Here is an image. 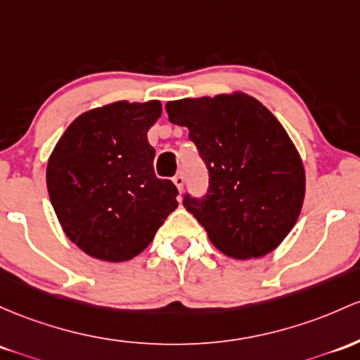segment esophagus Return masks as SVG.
<instances>
[{
  "label": "esophagus",
  "mask_w": 360,
  "mask_h": 360,
  "mask_svg": "<svg viewBox=\"0 0 360 360\" xmlns=\"http://www.w3.org/2000/svg\"><path fill=\"white\" fill-rule=\"evenodd\" d=\"M172 183L176 184V188L179 189V193L183 191V186H184V176H183V172H179V174H176V176L172 177Z\"/></svg>",
  "instance_id": "esophagus-1"
}]
</instances>
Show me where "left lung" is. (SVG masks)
<instances>
[{"label":"left lung","instance_id":"left-lung-1","mask_svg":"<svg viewBox=\"0 0 360 360\" xmlns=\"http://www.w3.org/2000/svg\"><path fill=\"white\" fill-rule=\"evenodd\" d=\"M186 126L210 174L207 198L184 207L208 239L234 259L262 258L282 244L301 215L306 171L289 133L248 94L188 97L165 104Z\"/></svg>","mask_w":360,"mask_h":360}]
</instances>
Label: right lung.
<instances>
[{
  "instance_id": "add662e5",
  "label": "right lung",
  "mask_w": 360,
  "mask_h": 360,
  "mask_svg": "<svg viewBox=\"0 0 360 360\" xmlns=\"http://www.w3.org/2000/svg\"><path fill=\"white\" fill-rule=\"evenodd\" d=\"M159 101H117L82 112L47 160L51 203L71 243L101 262L133 259L177 208V189L153 172L147 131Z\"/></svg>"
}]
</instances>
